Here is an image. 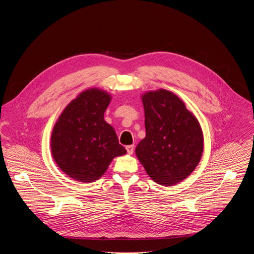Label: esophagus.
<instances>
[{
    "instance_id": "34e87169",
    "label": "esophagus",
    "mask_w": 254,
    "mask_h": 254,
    "mask_svg": "<svg viewBox=\"0 0 254 254\" xmlns=\"http://www.w3.org/2000/svg\"><path fill=\"white\" fill-rule=\"evenodd\" d=\"M127 154L128 155H132V153H133V150H134V146L133 144H130V146H127Z\"/></svg>"
}]
</instances>
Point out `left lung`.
<instances>
[{
    "mask_svg": "<svg viewBox=\"0 0 254 254\" xmlns=\"http://www.w3.org/2000/svg\"><path fill=\"white\" fill-rule=\"evenodd\" d=\"M146 137L135 155L156 183L173 186L185 180L203 154V133L198 120L176 94L166 89L141 96Z\"/></svg>",
    "mask_w": 254,
    "mask_h": 254,
    "instance_id": "obj_1",
    "label": "left lung"
}]
</instances>
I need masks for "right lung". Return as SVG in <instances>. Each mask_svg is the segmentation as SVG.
Masks as SVG:
<instances>
[{"label": "right lung", "mask_w": 254, "mask_h": 254, "mask_svg": "<svg viewBox=\"0 0 254 254\" xmlns=\"http://www.w3.org/2000/svg\"><path fill=\"white\" fill-rule=\"evenodd\" d=\"M111 100L106 91L87 89L64 108L53 127V159L66 175L79 182H94L114 158L127 153L103 118Z\"/></svg>", "instance_id": "1"}]
</instances>
